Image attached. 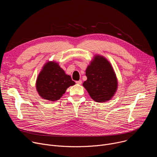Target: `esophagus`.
I'll return each mask as SVG.
<instances>
[{"instance_id":"obj_1","label":"esophagus","mask_w":157,"mask_h":157,"mask_svg":"<svg viewBox=\"0 0 157 157\" xmlns=\"http://www.w3.org/2000/svg\"><path fill=\"white\" fill-rule=\"evenodd\" d=\"M76 84H81V83H82V81H81V80L77 81H76Z\"/></svg>"}]
</instances>
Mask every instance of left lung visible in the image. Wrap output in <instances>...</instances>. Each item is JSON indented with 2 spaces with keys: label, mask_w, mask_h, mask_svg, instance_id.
Returning a JSON list of instances; mask_svg holds the SVG:
<instances>
[{
  "label": "left lung",
  "mask_w": 157,
  "mask_h": 157,
  "mask_svg": "<svg viewBox=\"0 0 157 157\" xmlns=\"http://www.w3.org/2000/svg\"><path fill=\"white\" fill-rule=\"evenodd\" d=\"M87 80L82 86L97 102H105L113 98L118 81L110 63L103 56L96 55L86 70Z\"/></svg>",
  "instance_id": "obj_1"
}]
</instances>
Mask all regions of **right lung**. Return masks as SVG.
<instances>
[{"instance_id": "1", "label": "right lung", "mask_w": 157, "mask_h": 157, "mask_svg": "<svg viewBox=\"0 0 157 157\" xmlns=\"http://www.w3.org/2000/svg\"><path fill=\"white\" fill-rule=\"evenodd\" d=\"M75 84L55 61L44 63L36 81V91L41 98L56 101L59 100L70 86Z\"/></svg>"}]
</instances>
